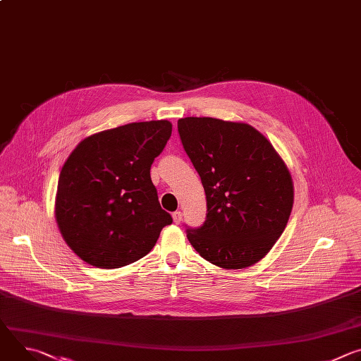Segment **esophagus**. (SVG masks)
Instances as JSON below:
<instances>
[{
    "label": "esophagus",
    "mask_w": 361,
    "mask_h": 361,
    "mask_svg": "<svg viewBox=\"0 0 361 361\" xmlns=\"http://www.w3.org/2000/svg\"><path fill=\"white\" fill-rule=\"evenodd\" d=\"M173 220L176 224H180L181 220H183V213L181 212H174L173 213Z\"/></svg>",
    "instance_id": "obj_1"
}]
</instances>
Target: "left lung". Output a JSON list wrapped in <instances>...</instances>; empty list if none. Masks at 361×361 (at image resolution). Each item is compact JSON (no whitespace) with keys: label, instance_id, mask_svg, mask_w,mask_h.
Returning a JSON list of instances; mask_svg holds the SVG:
<instances>
[{"label":"left lung","instance_id":"left-lung-1","mask_svg":"<svg viewBox=\"0 0 361 361\" xmlns=\"http://www.w3.org/2000/svg\"><path fill=\"white\" fill-rule=\"evenodd\" d=\"M177 126L207 198L205 221L187 228L188 241L204 260L221 269L260 262L291 214L294 188L287 166L248 124L185 117Z\"/></svg>","mask_w":361,"mask_h":361}]
</instances>
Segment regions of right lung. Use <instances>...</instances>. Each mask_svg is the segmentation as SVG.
<instances>
[{"mask_svg": "<svg viewBox=\"0 0 361 361\" xmlns=\"http://www.w3.org/2000/svg\"><path fill=\"white\" fill-rule=\"evenodd\" d=\"M173 126L131 123L84 138L61 169L56 219L70 248L98 269L128 266L173 223L149 176Z\"/></svg>", "mask_w": 361, "mask_h": 361, "instance_id": "1", "label": "right lung"}]
</instances>
